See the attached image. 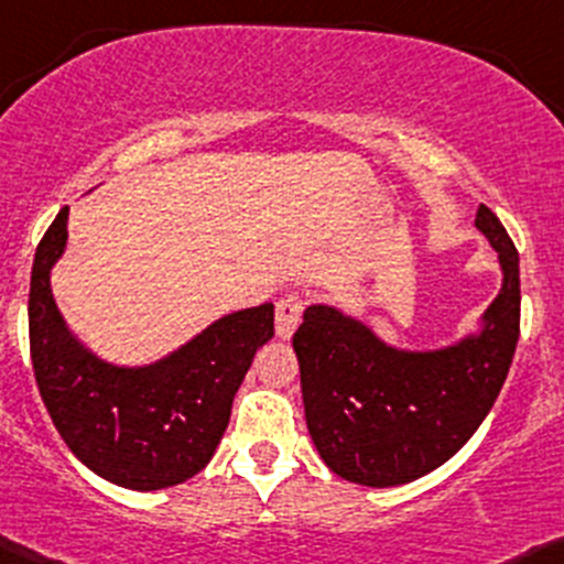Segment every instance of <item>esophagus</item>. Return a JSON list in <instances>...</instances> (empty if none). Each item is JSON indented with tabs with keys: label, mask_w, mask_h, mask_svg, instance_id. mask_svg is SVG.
Segmentation results:
<instances>
[{
	"label": "esophagus",
	"mask_w": 564,
	"mask_h": 564,
	"mask_svg": "<svg viewBox=\"0 0 564 564\" xmlns=\"http://www.w3.org/2000/svg\"><path fill=\"white\" fill-rule=\"evenodd\" d=\"M301 315H304V299L299 293L284 295L280 304H276V336L290 339L293 330L299 328Z\"/></svg>",
	"instance_id": "esophagus-1"
}]
</instances>
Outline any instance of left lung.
<instances>
[{"label":"left lung","instance_id":"left-lung-1","mask_svg":"<svg viewBox=\"0 0 564 564\" xmlns=\"http://www.w3.org/2000/svg\"><path fill=\"white\" fill-rule=\"evenodd\" d=\"M475 228L497 249L502 288L478 334L440 350H399L325 304L293 334L306 426L330 473L386 489L423 478L467 443L495 408L519 341V252L491 208Z\"/></svg>","mask_w":564,"mask_h":564}]
</instances>
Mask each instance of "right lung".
<instances>
[{
    "mask_svg": "<svg viewBox=\"0 0 564 564\" xmlns=\"http://www.w3.org/2000/svg\"><path fill=\"white\" fill-rule=\"evenodd\" d=\"M65 206L37 243L29 284L34 380L56 432L91 473L156 491L212 462L252 358L274 336V304L234 312L149 367H116L69 334L51 293L67 247Z\"/></svg>",
    "mask_w": 564,
    "mask_h": 564,
    "instance_id": "right-lung-1",
    "label": "right lung"
}]
</instances>
